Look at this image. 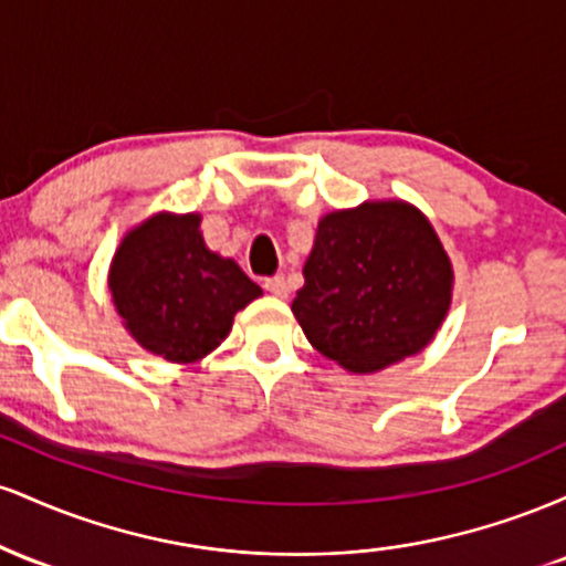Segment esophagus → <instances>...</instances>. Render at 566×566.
Wrapping results in <instances>:
<instances>
[{"instance_id": "obj_1", "label": "esophagus", "mask_w": 566, "mask_h": 566, "mask_svg": "<svg viewBox=\"0 0 566 566\" xmlns=\"http://www.w3.org/2000/svg\"><path fill=\"white\" fill-rule=\"evenodd\" d=\"M263 287L269 290L271 295H274V297H287V292H290V287H287V279H284L282 274L263 279Z\"/></svg>"}]
</instances>
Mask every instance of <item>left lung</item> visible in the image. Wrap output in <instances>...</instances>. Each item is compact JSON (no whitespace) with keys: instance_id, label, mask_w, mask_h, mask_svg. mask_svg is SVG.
<instances>
[{"instance_id":"1","label":"left lung","mask_w":566,"mask_h":566,"mask_svg":"<svg viewBox=\"0 0 566 566\" xmlns=\"http://www.w3.org/2000/svg\"><path fill=\"white\" fill-rule=\"evenodd\" d=\"M303 276L292 314L311 346L350 373L418 354L450 308V258L405 201L324 216Z\"/></svg>"}]
</instances>
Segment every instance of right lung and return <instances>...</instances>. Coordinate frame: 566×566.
I'll use <instances>...</instances> for the list:
<instances>
[{"mask_svg": "<svg viewBox=\"0 0 566 566\" xmlns=\"http://www.w3.org/2000/svg\"><path fill=\"white\" fill-rule=\"evenodd\" d=\"M112 295L135 340L167 361H197L229 335L261 287L207 250L199 216H154L129 231L112 265Z\"/></svg>", "mask_w": 566, "mask_h": 566, "instance_id": "obj_1", "label": "right lung"}]
</instances>
